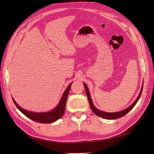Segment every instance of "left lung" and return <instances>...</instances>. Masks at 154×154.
<instances>
[{"label":"left lung","instance_id":"obj_1","mask_svg":"<svg viewBox=\"0 0 154 154\" xmlns=\"http://www.w3.org/2000/svg\"><path fill=\"white\" fill-rule=\"evenodd\" d=\"M84 86H85V88L86 94H87L88 100V102H89V103H90L91 110H92L93 112H94L96 115L98 116H100V117H101V118H103L106 119H118V118H122V117H123V116H125L126 114H127L128 112H130V110H131L133 109V107L135 105H136V104L137 103V102L138 101L139 97H141L142 91H143V85H142V88H141V92H140V93H139V95L138 97L137 98V100H136V101L134 102V103H132V105H131L129 107H128L127 109H126L125 110H122V111L117 112L109 113V112H105L101 111V110H100L98 109H97L96 108H95V106H94V105H93V103H92V100L91 98V96H90V94H89V92H88V88H87L85 83H84Z\"/></svg>","mask_w":154,"mask_h":154}]
</instances>
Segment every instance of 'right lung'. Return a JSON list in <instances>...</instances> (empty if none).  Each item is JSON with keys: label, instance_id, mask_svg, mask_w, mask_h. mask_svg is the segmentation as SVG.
Instances as JSON below:
<instances>
[{"label": "right lung", "instance_id": "add662e5", "mask_svg": "<svg viewBox=\"0 0 154 154\" xmlns=\"http://www.w3.org/2000/svg\"><path fill=\"white\" fill-rule=\"evenodd\" d=\"M71 84L72 83H70V85L66 88V91L64 92L63 94L62 97V99L60 100L58 106L56 107L53 110L48 112L36 113L32 112H29L26 110L22 109L20 106L17 105L15 101L13 99V101L14 102V103L16 105V106L18 109V110H19L22 114H24L26 116H27V118H29L31 120L40 123H51L62 117L65 111V108H66V101Z\"/></svg>", "mask_w": 154, "mask_h": 154}]
</instances>
